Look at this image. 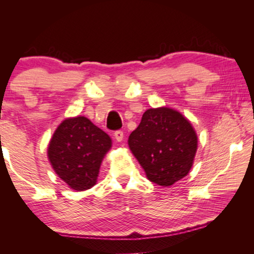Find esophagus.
I'll return each instance as SVG.
<instances>
[{
	"label": "esophagus",
	"mask_w": 254,
	"mask_h": 254,
	"mask_svg": "<svg viewBox=\"0 0 254 254\" xmlns=\"http://www.w3.org/2000/svg\"><path fill=\"white\" fill-rule=\"evenodd\" d=\"M114 137H115V140L118 141V142H121V141H123V137H124L123 132L121 130L115 131L114 132Z\"/></svg>",
	"instance_id": "1"
}]
</instances>
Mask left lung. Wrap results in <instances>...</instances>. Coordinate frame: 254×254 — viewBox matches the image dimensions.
Listing matches in <instances>:
<instances>
[{
	"label": "left lung",
	"instance_id": "1",
	"mask_svg": "<svg viewBox=\"0 0 254 254\" xmlns=\"http://www.w3.org/2000/svg\"><path fill=\"white\" fill-rule=\"evenodd\" d=\"M127 143L150 182L167 187L189 174L198 137L180 112L162 106L144 112Z\"/></svg>",
	"mask_w": 254,
	"mask_h": 254
}]
</instances>
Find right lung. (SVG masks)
I'll return each mask as SVG.
<instances>
[{
	"mask_svg": "<svg viewBox=\"0 0 254 254\" xmlns=\"http://www.w3.org/2000/svg\"><path fill=\"white\" fill-rule=\"evenodd\" d=\"M111 148L109 134L87 118L76 117L65 119L56 128L47 156L68 187L83 191L96 185L101 163Z\"/></svg>",
	"mask_w": 254,
	"mask_h": 254,
	"instance_id": "1",
	"label": "right lung"
}]
</instances>
